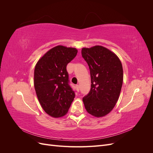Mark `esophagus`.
Masks as SVG:
<instances>
[{"label": "esophagus", "instance_id": "esophagus-1", "mask_svg": "<svg viewBox=\"0 0 153 153\" xmlns=\"http://www.w3.org/2000/svg\"><path fill=\"white\" fill-rule=\"evenodd\" d=\"M76 91L78 92H79V91H80V87H79V85H76Z\"/></svg>", "mask_w": 153, "mask_h": 153}]
</instances>
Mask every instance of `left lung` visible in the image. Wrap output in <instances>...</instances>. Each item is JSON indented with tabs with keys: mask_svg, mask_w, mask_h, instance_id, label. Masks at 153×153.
I'll return each instance as SVG.
<instances>
[{
	"mask_svg": "<svg viewBox=\"0 0 153 153\" xmlns=\"http://www.w3.org/2000/svg\"><path fill=\"white\" fill-rule=\"evenodd\" d=\"M82 55L90 69L91 90L83 98L87 112L103 117L111 112L121 91L123 69L121 61L112 51L102 46L83 48Z\"/></svg>",
	"mask_w": 153,
	"mask_h": 153,
	"instance_id": "1",
	"label": "left lung"
}]
</instances>
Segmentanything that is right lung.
<instances>
[{
  "instance_id": "obj_1",
  "label": "right lung",
  "mask_w": 153,
  "mask_h": 153,
  "mask_svg": "<svg viewBox=\"0 0 153 153\" xmlns=\"http://www.w3.org/2000/svg\"><path fill=\"white\" fill-rule=\"evenodd\" d=\"M75 48L59 45L50 49L37 62L34 88L45 112L53 117L66 115L75 98L69 84L67 64L76 57Z\"/></svg>"
}]
</instances>
